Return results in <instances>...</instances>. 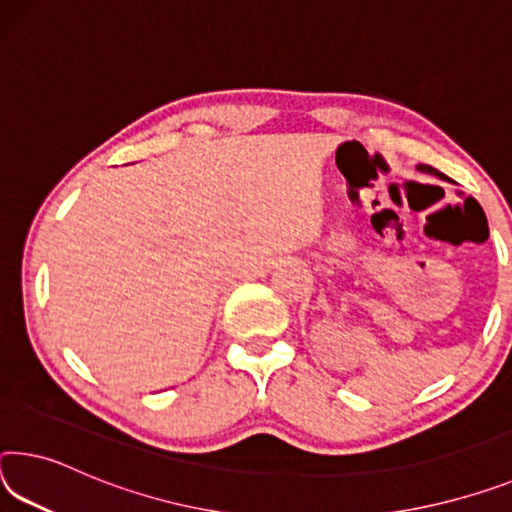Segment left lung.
Wrapping results in <instances>:
<instances>
[{
	"label": "left lung",
	"instance_id": "1",
	"mask_svg": "<svg viewBox=\"0 0 512 512\" xmlns=\"http://www.w3.org/2000/svg\"><path fill=\"white\" fill-rule=\"evenodd\" d=\"M419 170H421V173H431V175H437V177H442V173H440V170H435L433 166H419Z\"/></svg>",
	"mask_w": 512,
	"mask_h": 512
}]
</instances>
